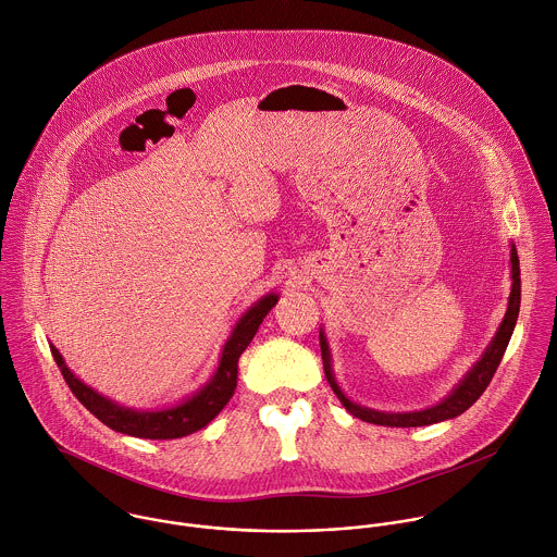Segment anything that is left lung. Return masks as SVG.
<instances>
[{"label":"left lung","mask_w":557,"mask_h":557,"mask_svg":"<svg viewBox=\"0 0 557 557\" xmlns=\"http://www.w3.org/2000/svg\"><path fill=\"white\" fill-rule=\"evenodd\" d=\"M512 293H510V304H508V312L504 323L497 330V336L493 338L491 347L486 349V354L482 356V360L469 371V375L458 384V388L438 406L430 408V410H421V412H406V414H386V412H375L369 408H362L358 404H351L343 391L338 388V384L334 382L332 375V364H330V349L325 343V336L321 334V356H323V369H325V377L332 386V391L336 393V397L341 399V404L358 419L367 421V423H375V425H386V428H421V425H432V423H441L447 419H454L458 414H462L465 410H469L480 397L482 393L488 388L493 375L497 373V367L502 364V358L508 349V343L512 338L517 319H519V308H521V269H519V256L517 249L512 247Z\"/></svg>","instance_id":"obj_1"}]
</instances>
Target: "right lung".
Segmentation results:
<instances>
[{
	"label": "right lung",
	"mask_w": 557,
	"mask_h": 557,
	"mask_svg": "<svg viewBox=\"0 0 557 557\" xmlns=\"http://www.w3.org/2000/svg\"><path fill=\"white\" fill-rule=\"evenodd\" d=\"M277 304L275 295L262 297L234 327L230 341L223 347V356L219 362V369L210 384H206L197 395L186 399L184 404L160 410V412H136L129 408H121L114 401L101 397L86 384H82L64 364L62 356L55 347H51V356L71 388V393L77 397V401L95 414L103 425H108L114 432L136 436V438H149V441H171L188 436L201 428H206L232 399L236 388V375H238V358L256 336L262 319L269 314V310Z\"/></svg>",
	"instance_id": "add662e5"
}]
</instances>
